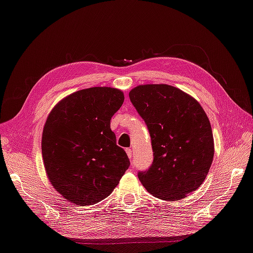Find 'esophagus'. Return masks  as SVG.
I'll return each instance as SVG.
<instances>
[{"label": "esophagus", "instance_id": "1", "mask_svg": "<svg viewBox=\"0 0 253 253\" xmlns=\"http://www.w3.org/2000/svg\"><path fill=\"white\" fill-rule=\"evenodd\" d=\"M126 154H127V156H128V159L132 160V150H131V149H126Z\"/></svg>", "mask_w": 253, "mask_h": 253}]
</instances>
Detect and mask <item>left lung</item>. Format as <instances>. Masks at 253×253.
<instances>
[{
    "mask_svg": "<svg viewBox=\"0 0 253 253\" xmlns=\"http://www.w3.org/2000/svg\"><path fill=\"white\" fill-rule=\"evenodd\" d=\"M128 97L149 128L153 162L137 174L147 192L178 201L206 178L213 159L211 122L196 100L169 84H143Z\"/></svg>",
    "mask_w": 253,
    "mask_h": 253,
    "instance_id": "obj_1",
    "label": "left lung"
}]
</instances>
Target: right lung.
I'll return each instance as SVG.
<instances>
[{
	"label": "right lung",
	"mask_w": 253,
	"mask_h": 253,
	"mask_svg": "<svg viewBox=\"0 0 253 253\" xmlns=\"http://www.w3.org/2000/svg\"><path fill=\"white\" fill-rule=\"evenodd\" d=\"M123 101L120 90L93 87L66 97L49 113L42 137V160L51 185L67 202L99 203L130 166L110 127Z\"/></svg>",
	"instance_id": "obj_1"
}]
</instances>
